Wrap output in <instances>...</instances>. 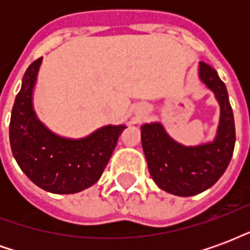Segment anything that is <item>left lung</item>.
<instances>
[{
    "mask_svg": "<svg viewBox=\"0 0 250 250\" xmlns=\"http://www.w3.org/2000/svg\"><path fill=\"white\" fill-rule=\"evenodd\" d=\"M198 75L220 103V125L214 141L186 147L170 138L158 122L141 127L142 147L151 178L162 190L179 197L195 195L211 188L225 173L236 143L234 118L225 84L206 62H199Z\"/></svg>",
    "mask_w": 250,
    "mask_h": 250,
    "instance_id": "8db88e82",
    "label": "left lung"
}]
</instances>
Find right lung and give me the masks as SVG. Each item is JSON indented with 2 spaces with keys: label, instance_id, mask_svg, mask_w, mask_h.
<instances>
[{
  "label": "right lung",
  "instance_id": "right-lung-1",
  "mask_svg": "<svg viewBox=\"0 0 250 250\" xmlns=\"http://www.w3.org/2000/svg\"><path fill=\"white\" fill-rule=\"evenodd\" d=\"M42 57L28 66L14 100L9 139L26 177L49 193H79L96 184L125 125H104L82 139H66L41 123L33 109V88Z\"/></svg>",
  "mask_w": 250,
  "mask_h": 250
}]
</instances>
